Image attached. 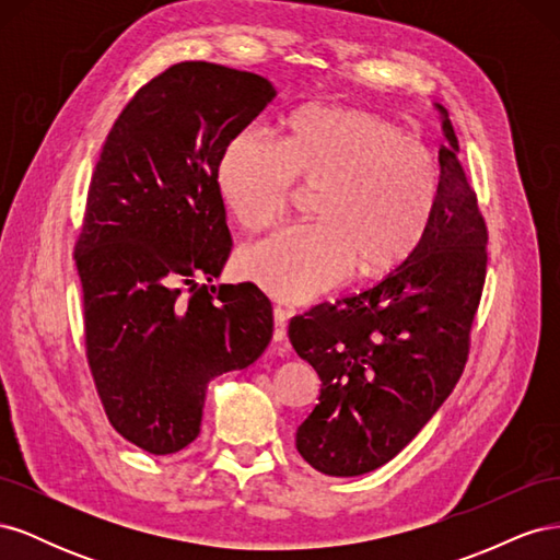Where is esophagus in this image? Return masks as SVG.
Wrapping results in <instances>:
<instances>
[{
  "instance_id": "34e87169",
  "label": "esophagus",
  "mask_w": 560,
  "mask_h": 560,
  "mask_svg": "<svg viewBox=\"0 0 560 560\" xmlns=\"http://www.w3.org/2000/svg\"><path fill=\"white\" fill-rule=\"evenodd\" d=\"M292 315H294V311H287V308H280V306L273 308V341H276V343L284 341V336H287V319H290Z\"/></svg>"
}]
</instances>
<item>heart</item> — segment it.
<instances>
[{"mask_svg": "<svg viewBox=\"0 0 560 560\" xmlns=\"http://www.w3.org/2000/svg\"><path fill=\"white\" fill-rule=\"evenodd\" d=\"M214 184L245 229L261 231L315 189L313 224L287 226L247 245L241 273L266 294L301 303L360 276L399 266L425 235L439 200L432 151L389 118L313 105L287 118L280 147L259 128L235 130L219 151Z\"/></svg>", "mask_w": 560, "mask_h": 560, "instance_id": "heart-1", "label": "heart"}]
</instances>
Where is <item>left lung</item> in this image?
<instances>
[{
	"label": "left lung",
	"instance_id": "left-lung-1",
	"mask_svg": "<svg viewBox=\"0 0 560 560\" xmlns=\"http://www.w3.org/2000/svg\"><path fill=\"white\" fill-rule=\"evenodd\" d=\"M442 114L439 200L418 247L369 290L290 322L322 381L296 430L303 460L329 477L374 471L411 442L460 381L486 280L488 231Z\"/></svg>",
	"mask_w": 560,
	"mask_h": 560
}]
</instances>
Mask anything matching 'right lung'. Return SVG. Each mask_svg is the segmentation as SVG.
<instances>
[{
    "instance_id": "add662e5",
    "label": "right lung",
    "mask_w": 560,
    "mask_h": 560,
    "mask_svg": "<svg viewBox=\"0 0 560 560\" xmlns=\"http://www.w3.org/2000/svg\"><path fill=\"white\" fill-rule=\"evenodd\" d=\"M273 97L259 74L177 62L135 93L95 165L74 249L86 358L112 428L147 453L189 446L208 383L273 336L257 284H198L233 245L219 151Z\"/></svg>"
}]
</instances>
